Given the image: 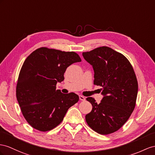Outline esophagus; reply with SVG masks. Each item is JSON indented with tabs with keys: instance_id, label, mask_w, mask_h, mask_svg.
Listing matches in <instances>:
<instances>
[{
	"instance_id": "1",
	"label": "esophagus",
	"mask_w": 155,
	"mask_h": 155,
	"mask_svg": "<svg viewBox=\"0 0 155 155\" xmlns=\"http://www.w3.org/2000/svg\"><path fill=\"white\" fill-rule=\"evenodd\" d=\"M79 99H80L81 101H84L86 100V98L84 96H81H81H79Z\"/></svg>"
}]
</instances>
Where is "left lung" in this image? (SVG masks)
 <instances>
[{
    "mask_svg": "<svg viewBox=\"0 0 155 155\" xmlns=\"http://www.w3.org/2000/svg\"><path fill=\"white\" fill-rule=\"evenodd\" d=\"M94 71V84L102 87L101 101L86 98L92 110L86 115L95 132L107 135L116 132L128 120L136 106L138 84L131 63L124 55L107 46L83 52Z\"/></svg>",
    "mask_w": 155,
    "mask_h": 155,
    "instance_id": "8db88e82",
    "label": "left lung"
}]
</instances>
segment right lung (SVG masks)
<instances>
[{
    "instance_id": "obj_1",
    "label": "right lung",
    "mask_w": 155,
    "mask_h": 155,
    "mask_svg": "<svg viewBox=\"0 0 155 155\" xmlns=\"http://www.w3.org/2000/svg\"><path fill=\"white\" fill-rule=\"evenodd\" d=\"M81 61L74 51L42 47L33 51L21 67L16 86V97L23 117L33 128L47 132L58 126L79 97L73 92L56 90L64 80L67 67Z\"/></svg>"
}]
</instances>
